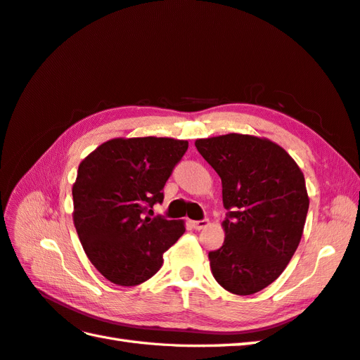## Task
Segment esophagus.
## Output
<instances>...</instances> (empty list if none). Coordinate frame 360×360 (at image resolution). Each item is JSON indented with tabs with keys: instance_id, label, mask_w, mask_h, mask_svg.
<instances>
[{
	"instance_id": "esophagus-1",
	"label": "esophagus",
	"mask_w": 360,
	"mask_h": 360,
	"mask_svg": "<svg viewBox=\"0 0 360 360\" xmlns=\"http://www.w3.org/2000/svg\"><path fill=\"white\" fill-rule=\"evenodd\" d=\"M209 226V220H198V221H192V227H194L195 231H201L205 229V227Z\"/></svg>"
}]
</instances>
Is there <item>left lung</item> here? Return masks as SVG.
I'll list each match as a JSON object with an SVG mask.
<instances>
[{
    "label": "left lung",
    "instance_id": "obj_1",
    "mask_svg": "<svg viewBox=\"0 0 360 360\" xmlns=\"http://www.w3.org/2000/svg\"><path fill=\"white\" fill-rule=\"evenodd\" d=\"M198 153L220 175L226 238L209 252L227 292L253 295L283 274L301 241L309 195L300 166L281 146L248 134L198 139Z\"/></svg>",
    "mask_w": 360,
    "mask_h": 360
}]
</instances>
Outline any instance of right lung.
Masks as SVG:
<instances>
[{
  "mask_svg": "<svg viewBox=\"0 0 360 360\" xmlns=\"http://www.w3.org/2000/svg\"><path fill=\"white\" fill-rule=\"evenodd\" d=\"M186 140L112 139L86 155L73 185V221L91 264L117 285L154 276L163 253L185 233V224L153 212Z\"/></svg>",
  "mask_w": 360,
  "mask_h": 360,
  "instance_id": "right-lung-1",
  "label": "right lung"
}]
</instances>
